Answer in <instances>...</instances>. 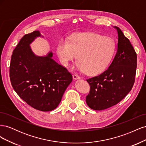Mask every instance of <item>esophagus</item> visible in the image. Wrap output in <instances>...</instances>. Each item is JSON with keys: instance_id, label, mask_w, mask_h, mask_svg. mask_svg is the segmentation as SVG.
Masks as SVG:
<instances>
[{"instance_id": "1", "label": "esophagus", "mask_w": 146, "mask_h": 146, "mask_svg": "<svg viewBox=\"0 0 146 146\" xmlns=\"http://www.w3.org/2000/svg\"><path fill=\"white\" fill-rule=\"evenodd\" d=\"M72 77H73V78L74 79V80H78V79L80 78V77L78 76V75H77V74H74Z\"/></svg>"}]
</instances>
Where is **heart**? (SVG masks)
<instances>
[{
  "label": "heart",
  "instance_id": "obj_1",
  "mask_svg": "<svg viewBox=\"0 0 146 146\" xmlns=\"http://www.w3.org/2000/svg\"><path fill=\"white\" fill-rule=\"evenodd\" d=\"M115 51L111 39L92 33L74 35L69 41L61 39L56 54L61 64L68 66L78 56L77 68L88 75H96L107 67Z\"/></svg>",
  "mask_w": 146,
  "mask_h": 146
}]
</instances>
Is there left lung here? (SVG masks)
<instances>
[{"label":"left lung","instance_id":"1","mask_svg":"<svg viewBox=\"0 0 146 146\" xmlns=\"http://www.w3.org/2000/svg\"><path fill=\"white\" fill-rule=\"evenodd\" d=\"M117 32L116 54L108 68L98 76L88 78L90 91L86 96L88 107L102 110L118 104L131 90L135 82L137 56L129 39L121 30Z\"/></svg>","mask_w":146,"mask_h":146}]
</instances>
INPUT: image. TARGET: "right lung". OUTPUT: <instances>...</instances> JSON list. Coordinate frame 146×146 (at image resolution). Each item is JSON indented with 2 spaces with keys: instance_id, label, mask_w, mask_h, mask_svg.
<instances>
[{
  "instance_id": "obj_1",
  "label": "right lung",
  "mask_w": 146,
  "mask_h": 146,
  "mask_svg": "<svg viewBox=\"0 0 146 146\" xmlns=\"http://www.w3.org/2000/svg\"><path fill=\"white\" fill-rule=\"evenodd\" d=\"M41 36L36 30L21 38L11 55L10 78L13 89L28 105L49 111L58 107L72 76L52 58V52L44 56L33 52L30 44Z\"/></svg>"
}]
</instances>
